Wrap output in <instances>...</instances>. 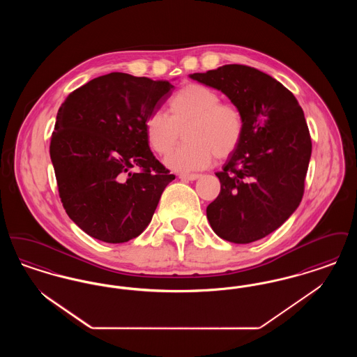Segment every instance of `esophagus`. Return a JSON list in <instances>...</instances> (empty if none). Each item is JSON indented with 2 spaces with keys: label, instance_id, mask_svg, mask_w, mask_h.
I'll return each instance as SVG.
<instances>
[{
  "label": "esophagus",
  "instance_id": "34e87169",
  "mask_svg": "<svg viewBox=\"0 0 357 357\" xmlns=\"http://www.w3.org/2000/svg\"><path fill=\"white\" fill-rule=\"evenodd\" d=\"M201 175L199 174H181L179 175V178L182 179V181H195V179H198Z\"/></svg>",
  "mask_w": 357,
  "mask_h": 357
}]
</instances>
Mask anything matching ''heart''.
I'll use <instances>...</instances> for the list:
<instances>
[{"label": "heart", "instance_id": "1", "mask_svg": "<svg viewBox=\"0 0 357 357\" xmlns=\"http://www.w3.org/2000/svg\"><path fill=\"white\" fill-rule=\"evenodd\" d=\"M170 115L155 111L144 123L146 137L155 153L169 156L181 131L186 143L167 159L172 170H204L214 159L237 150L245 134V116L237 105L222 102L217 91L199 83L183 85L169 102Z\"/></svg>", "mask_w": 357, "mask_h": 357}]
</instances>
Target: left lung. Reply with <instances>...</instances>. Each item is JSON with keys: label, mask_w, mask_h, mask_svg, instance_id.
Masks as SVG:
<instances>
[{"label": "left lung", "mask_w": 357, "mask_h": 357, "mask_svg": "<svg viewBox=\"0 0 357 357\" xmlns=\"http://www.w3.org/2000/svg\"><path fill=\"white\" fill-rule=\"evenodd\" d=\"M191 79L223 92L245 116V134L217 172L221 191L207 206L218 237L250 243L266 237L303 199L312 140L294 95L258 69L229 64Z\"/></svg>", "instance_id": "left-lung-1"}]
</instances>
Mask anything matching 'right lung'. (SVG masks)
I'll return each instance as SVG.
<instances>
[{
    "instance_id": "1",
    "label": "right lung",
    "mask_w": 357,
    "mask_h": 357,
    "mask_svg": "<svg viewBox=\"0 0 357 357\" xmlns=\"http://www.w3.org/2000/svg\"><path fill=\"white\" fill-rule=\"evenodd\" d=\"M172 88L166 80L112 72L61 104L50 153L61 204L88 236L123 243L153 220L175 175L151 153L144 123Z\"/></svg>"
}]
</instances>
